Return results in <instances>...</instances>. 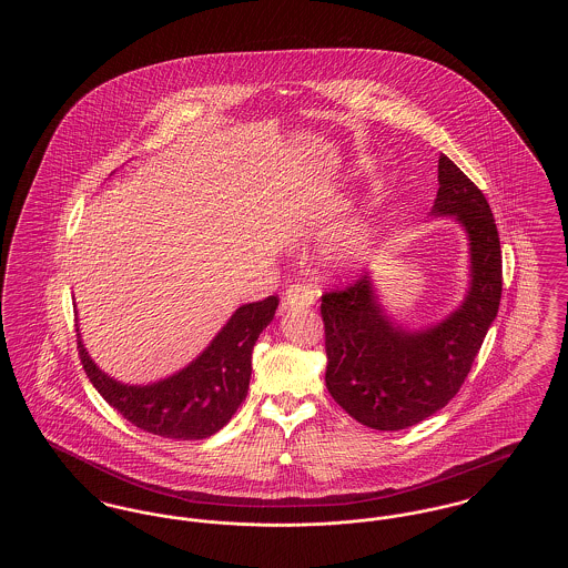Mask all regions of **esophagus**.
<instances>
[{"mask_svg":"<svg viewBox=\"0 0 568 568\" xmlns=\"http://www.w3.org/2000/svg\"><path fill=\"white\" fill-rule=\"evenodd\" d=\"M317 296H320L317 287H313V285H308V283H294V285L287 287L281 308H283V311L304 308V306H311V304L317 300Z\"/></svg>","mask_w":568,"mask_h":568,"instance_id":"esophagus-1","label":"esophagus"}]
</instances>
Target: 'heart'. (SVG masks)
I'll return each instance as SVG.
<instances>
[{
	"mask_svg": "<svg viewBox=\"0 0 568 568\" xmlns=\"http://www.w3.org/2000/svg\"><path fill=\"white\" fill-rule=\"evenodd\" d=\"M364 244H366V230L364 227H349V230L336 232L324 248L325 260L329 264H336V266L352 264L357 260V255L362 253Z\"/></svg>",
	"mask_w": 568,
	"mask_h": 568,
	"instance_id": "b5f03b06",
	"label": "heart"
}]
</instances>
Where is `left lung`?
Instances as JSON below:
<instances>
[{
	"label": "left lung",
	"instance_id": "8db88e82",
	"mask_svg": "<svg viewBox=\"0 0 568 568\" xmlns=\"http://www.w3.org/2000/svg\"><path fill=\"white\" fill-rule=\"evenodd\" d=\"M436 215H456L470 241L473 285L454 315L422 332L392 324L368 274L322 296L325 387L355 422L405 430L447 405L484 345L503 296L496 221L479 190L449 158H438Z\"/></svg>",
	"mask_w": 568,
	"mask_h": 568
}]
</instances>
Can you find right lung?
<instances>
[{"label":"right lung","instance_id":"right-lung-1","mask_svg":"<svg viewBox=\"0 0 568 568\" xmlns=\"http://www.w3.org/2000/svg\"><path fill=\"white\" fill-rule=\"evenodd\" d=\"M276 306V296L244 304L195 362L153 385H123L110 378L91 362L81 338L79 357L100 396L140 430L172 440H200L219 433L246 398L253 347Z\"/></svg>","mask_w":568,"mask_h":568}]
</instances>
